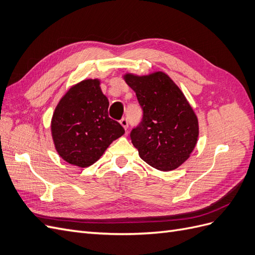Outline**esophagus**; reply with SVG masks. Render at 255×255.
Here are the masks:
<instances>
[{"mask_svg": "<svg viewBox=\"0 0 255 255\" xmlns=\"http://www.w3.org/2000/svg\"><path fill=\"white\" fill-rule=\"evenodd\" d=\"M120 125L123 127V128H125V129L127 130L128 128V119H127V118H122V119L120 120Z\"/></svg>", "mask_w": 255, "mask_h": 255, "instance_id": "34e87169", "label": "esophagus"}]
</instances>
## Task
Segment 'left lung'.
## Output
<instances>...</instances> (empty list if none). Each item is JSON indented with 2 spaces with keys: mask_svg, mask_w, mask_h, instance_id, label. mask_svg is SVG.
I'll use <instances>...</instances> for the list:
<instances>
[{
  "mask_svg": "<svg viewBox=\"0 0 255 255\" xmlns=\"http://www.w3.org/2000/svg\"><path fill=\"white\" fill-rule=\"evenodd\" d=\"M126 83L139 102L143 117L130 139L142 160L160 171L185 163L199 137V121L180 87L163 71L146 75L127 72Z\"/></svg>",
  "mask_w": 255,
  "mask_h": 255,
  "instance_id": "left-lung-1",
  "label": "left lung"
}]
</instances>
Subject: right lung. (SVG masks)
Listing matches in <instances>:
<instances>
[{"instance_id":"1","label":"right lung","mask_w":255,"mask_h":255,"mask_svg":"<svg viewBox=\"0 0 255 255\" xmlns=\"http://www.w3.org/2000/svg\"><path fill=\"white\" fill-rule=\"evenodd\" d=\"M99 79L83 80L59 100L51 120V134L58 155L70 165L86 168L101 157L110 144L125 134L109 117V99Z\"/></svg>"}]
</instances>
